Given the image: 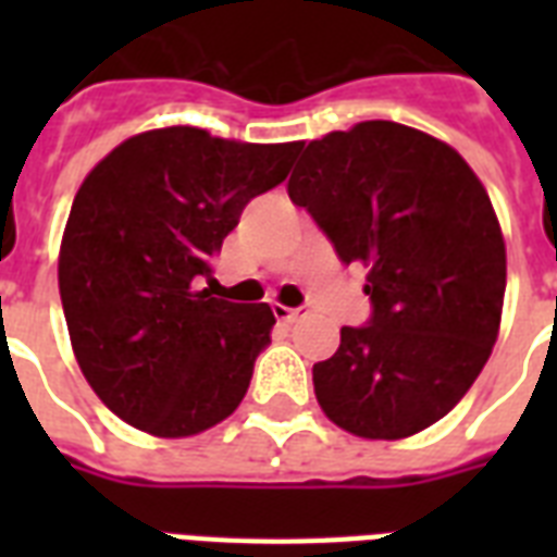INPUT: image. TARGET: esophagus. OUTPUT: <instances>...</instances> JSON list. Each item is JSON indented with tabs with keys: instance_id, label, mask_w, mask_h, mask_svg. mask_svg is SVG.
<instances>
[{
	"instance_id": "34e87169",
	"label": "esophagus",
	"mask_w": 557,
	"mask_h": 557,
	"mask_svg": "<svg viewBox=\"0 0 557 557\" xmlns=\"http://www.w3.org/2000/svg\"><path fill=\"white\" fill-rule=\"evenodd\" d=\"M306 309L304 306H297V309H288V306H280V304H274V318H277V321H286V323H295L297 318H306Z\"/></svg>"
}]
</instances>
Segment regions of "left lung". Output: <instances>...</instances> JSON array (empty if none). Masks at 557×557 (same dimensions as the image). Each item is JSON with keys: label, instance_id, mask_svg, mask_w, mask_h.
<instances>
[{"label": "left lung", "instance_id": "8db88e82", "mask_svg": "<svg viewBox=\"0 0 557 557\" xmlns=\"http://www.w3.org/2000/svg\"><path fill=\"white\" fill-rule=\"evenodd\" d=\"M341 262L367 269L370 321L312 367L323 413L364 440H405L466 396L492 356L506 245L492 199L457 150L364 121L312 141L288 178Z\"/></svg>", "mask_w": 557, "mask_h": 557}]
</instances>
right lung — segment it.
<instances>
[{"label":"right lung","instance_id":"add662e5","mask_svg":"<svg viewBox=\"0 0 557 557\" xmlns=\"http://www.w3.org/2000/svg\"><path fill=\"white\" fill-rule=\"evenodd\" d=\"M295 144H236L168 126L109 152L74 196L60 300L74 356L100 401L178 440L234 413L271 344L269 304L201 288L245 205L286 182Z\"/></svg>","mask_w":557,"mask_h":557}]
</instances>
